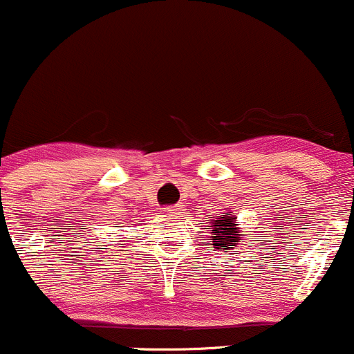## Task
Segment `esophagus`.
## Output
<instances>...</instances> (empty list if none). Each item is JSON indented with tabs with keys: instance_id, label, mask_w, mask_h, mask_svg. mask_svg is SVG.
<instances>
[{
	"instance_id": "34e87169",
	"label": "esophagus",
	"mask_w": 354,
	"mask_h": 354,
	"mask_svg": "<svg viewBox=\"0 0 354 354\" xmlns=\"http://www.w3.org/2000/svg\"><path fill=\"white\" fill-rule=\"evenodd\" d=\"M169 212H172V214H180L182 206H180V204H177V206H172L169 209Z\"/></svg>"
}]
</instances>
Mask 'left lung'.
I'll return each mask as SVG.
<instances>
[{"instance_id": "8db88e82", "label": "left lung", "mask_w": 354, "mask_h": 354, "mask_svg": "<svg viewBox=\"0 0 354 354\" xmlns=\"http://www.w3.org/2000/svg\"><path fill=\"white\" fill-rule=\"evenodd\" d=\"M207 219V218H206ZM203 230H206L212 238V245L216 250H233L239 245V239L245 238L243 230L236 224V218L230 212H223V216H214L207 219Z\"/></svg>"}]
</instances>
